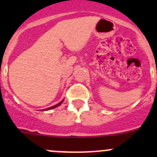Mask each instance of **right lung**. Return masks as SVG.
Segmentation results:
<instances>
[{
    "mask_svg": "<svg viewBox=\"0 0 157 157\" xmlns=\"http://www.w3.org/2000/svg\"><path fill=\"white\" fill-rule=\"evenodd\" d=\"M63 101H61V102H59V104H57V105H54V106H52V107H50V108H48V109H45V110H50V109H55V108H56V107H58L59 106V105H61L62 103H63Z\"/></svg>",
    "mask_w": 157,
    "mask_h": 157,
    "instance_id": "add662e5",
    "label": "right lung"
}]
</instances>
